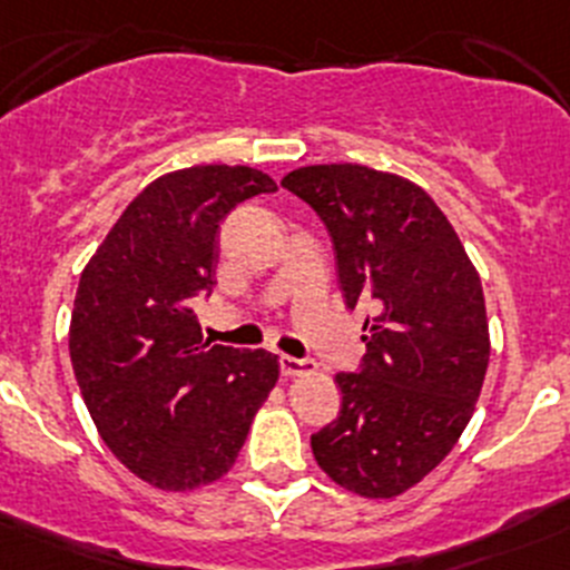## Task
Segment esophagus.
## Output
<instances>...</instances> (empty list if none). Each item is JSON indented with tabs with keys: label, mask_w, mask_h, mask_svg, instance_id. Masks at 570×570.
Returning <instances> with one entry per match:
<instances>
[{
	"label": "esophagus",
	"mask_w": 570,
	"mask_h": 570,
	"mask_svg": "<svg viewBox=\"0 0 570 570\" xmlns=\"http://www.w3.org/2000/svg\"><path fill=\"white\" fill-rule=\"evenodd\" d=\"M315 362L313 360H296V356H279V373L283 375H304L313 373Z\"/></svg>",
	"instance_id": "obj_1"
}]
</instances>
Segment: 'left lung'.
<instances>
[{"mask_svg": "<svg viewBox=\"0 0 570 570\" xmlns=\"http://www.w3.org/2000/svg\"><path fill=\"white\" fill-rule=\"evenodd\" d=\"M283 186L326 225L345 307L371 313L313 455L343 489L390 500L439 466L474 412L491 354L480 277L448 216L401 175L315 164Z\"/></svg>", "mask_w": 570, "mask_h": 570, "instance_id": "8db88e82", "label": "left lung"}]
</instances>
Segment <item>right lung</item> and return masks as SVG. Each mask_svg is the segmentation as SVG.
<instances>
[{"mask_svg":"<svg viewBox=\"0 0 570 570\" xmlns=\"http://www.w3.org/2000/svg\"><path fill=\"white\" fill-rule=\"evenodd\" d=\"M277 184L252 167L178 169L145 186L85 266L70 362L107 448L145 483L191 491L238 459L277 356L210 345L191 309L216 279L219 222Z\"/></svg>","mask_w":570,"mask_h":570,"instance_id":"right-lung-1","label":"right lung"}]
</instances>
